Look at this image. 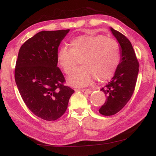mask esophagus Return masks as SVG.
<instances>
[{"label": "esophagus", "instance_id": "obj_1", "mask_svg": "<svg viewBox=\"0 0 156 156\" xmlns=\"http://www.w3.org/2000/svg\"><path fill=\"white\" fill-rule=\"evenodd\" d=\"M80 90L81 91H83V92L86 93V94H90L91 92V90H89V89H80V90Z\"/></svg>", "mask_w": 156, "mask_h": 156}]
</instances>
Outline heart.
<instances>
[{
  "label": "heart",
  "mask_w": 156,
  "mask_h": 156,
  "mask_svg": "<svg viewBox=\"0 0 156 156\" xmlns=\"http://www.w3.org/2000/svg\"><path fill=\"white\" fill-rule=\"evenodd\" d=\"M57 60L66 75L73 72L80 60L81 66L69 76L68 83L83 87L92 77L101 81L112 77L121 61L120 46L117 41L102 34H84L71 39L70 47H60Z\"/></svg>",
  "instance_id": "obj_1"
}]
</instances>
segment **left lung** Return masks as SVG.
Returning a JSON list of instances; mask_svg holds the SVG:
<instances>
[{"label": "left lung", "instance_id": "obj_1", "mask_svg": "<svg viewBox=\"0 0 156 156\" xmlns=\"http://www.w3.org/2000/svg\"><path fill=\"white\" fill-rule=\"evenodd\" d=\"M110 30L121 46V61L112 80L101 90L107 97L98 110L104 116L115 115L126 105L134 92L139 72V62L130 41L119 31Z\"/></svg>", "mask_w": 156, "mask_h": 156}]
</instances>
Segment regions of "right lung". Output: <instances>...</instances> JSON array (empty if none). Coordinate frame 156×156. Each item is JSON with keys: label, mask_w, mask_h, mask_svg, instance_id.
I'll return each mask as SVG.
<instances>
[{"label": "right lung", "mask_w": 156, "mask_h": 156, "mask_svg": "<svg viewBox=\"0 0 156 156\" xmlns=\"http://www.w3.org/2000/svg\"><path fill=\"white\" fill-rule=\"evenodd\" d=\"M69 30L39 32L19 51L14 78L19 93L29 110L46 121L62 116L74 92L64 85L65 78L57 66L58 47Z\"/></svg>", "instance_id": "1"}]
</instances>
